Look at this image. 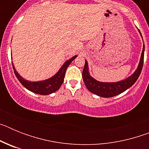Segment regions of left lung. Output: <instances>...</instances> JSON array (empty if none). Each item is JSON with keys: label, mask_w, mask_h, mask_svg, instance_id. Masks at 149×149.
I'll return each instance as SVG.
<instances>
[{"label": "left lung", "mask_w": 149, "mask_h": 149, "mask_svg": "<svg viewBox=\"0 0 149 149\" xmlns=\"http://www.w3.org/2000/svg\"><path fill=\"white\" fill-rule=\"evenodd\" d=\"M144 51L145 46L144 44H143L141 57H140L139 65H138L136 71L131 76H129L128 77H127L125 80L118 81V82L108 83L100 82V81H96L95 79L93 78L89 74L88 63L86 60H85V65H84L82 75L84 82L88 90L91 93H94V94L97 95L100 97H103V98L113 97V96L121 94L122 93L127 90V89H129L131 86L134 85V83L136 82L139 74L141 73L143 65V60H144Z\"/></svg>", "instance_id": "8db88e82"}]
</instances>
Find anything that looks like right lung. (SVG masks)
Here are the masks:
<instances>
[{"label":"right lung","mask_w":149,"mask_h":149,"mask_svg":"<svg viewBox=\"0 0 149 149\" xmlns=\"http://www.w3.org/2000/svg\"><path fill=\"white\" fill-rule=\"evenodd\" d=\"M77 56V55H75L71 59L65 61L64 64L61 66V68H60V70L56 72L54 76H52V77L48 79L44 80V81H36H36H29L25 80V79H24L15 70L13 62H12V64H13V68L14 69L15 76H16L18 81H20L21 84L26 89L31 91L33 93H36V94L45 95H50L51 93H55L56 91L60 89L63 81H64V77H65L67 68Z\"/></svg>","instance_id":"obj_1"}]
</instances>
